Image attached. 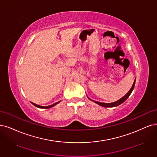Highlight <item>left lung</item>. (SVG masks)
Returning a JSON list of instances; mask_svg holds the SVG:
<instances>
[{
  "mask_svg": "<svg viewBox=\"0 0 157 157\" xmlns=\"http://www.w3.org/2000/svg\"><path fill=\"white\" fill-rule=\"evenodd\" d=\"M135 82H136V79H135V80L134 83H133V85H132V87L131 88V89L129 90V91L128 92H127V93L124 97H122V98H121V99L118 100L117 101H114V102H113V103H101V102H99V101H96L90 100L89 98H89V100H92V101H94V103L98 104V105H100V106H102V107H117V106L120 105V104H121L122 103H124V102L127 99V98H129V96L130 94H131V92H132L133 89H134V87H135Z\"/></svg>",
  "mask_w": 157,
  "mask_h": 157,
  "instance_id": "obj_1",
  "label": "left lung"
}]
</instances>
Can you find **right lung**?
<instances>
[{"label": "right lung", "instance_id": "obj_1", "mask_svg": "<svg viewBox=\"0 0 157 157\" xmlns=\"http://www.w3.org/2000/svg\"><path fill=\"white\" fill-rule=\"evenodd\" d=\"M33 105H34V106H36V107H38V108H40V109H49V108H51V107H54V105H56V104H57L58 103H59V101H58V102H57V103H54V104H53V105H49V106H45V107H44V106H40V105H37V104H36V103H32V102H31Z\"/></svg>", "mask_w": 157, "mask_h": 157}]
</instances>
